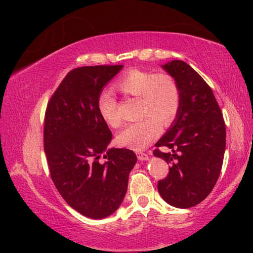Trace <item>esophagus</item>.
Wrapping results in <instances>:
<instances>
[{
    "mask_svg": "<svg viewBox=\"0 0 253 253\" xmlns=\"http://www.w3.org/2000/svg\"><path fill=\"white\" fill-rule=\"evenodd\" d=\"M137 158H138V160L142 161V162L148 161V155H147V154H145V153H137Z\"/></svg>",
    "mask_w": 253,
    "mask_h": 253,
    "instance_id": "esophagus-1",
    "label": "esophagus"
}]
</instances>
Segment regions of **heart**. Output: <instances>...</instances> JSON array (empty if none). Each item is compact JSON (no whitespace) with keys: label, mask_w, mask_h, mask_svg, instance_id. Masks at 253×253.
Returning a JSON list of instances; mask_svg holds the SVG:
<instances>
[{"label":"heart","mask_w":253,"mask_h":253,"mask_svg":"<svg viewBox=\"0 0 253 253\" xmlns=\"http://www.w3.org/2000/svg\"><path fill=\"white\" fill-rule=\"evenodd\" d=\"M115 87L126 96L138 99L142 121L126 126L117 136V143L135 151L146 148L160 134V122L169 125L179 108V89L175 80L168 75L132 69L119 79ZM97 108L107 125L117 127L121 124L117 115V102L109 91L98 96Z\"/></svg>","instance_id":"1"}]
</instances>
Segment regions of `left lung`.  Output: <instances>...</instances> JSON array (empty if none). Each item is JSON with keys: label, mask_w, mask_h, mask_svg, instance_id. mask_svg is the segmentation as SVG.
<instances>
[{"label": "left lung", "mask_w": 253, "mask_h": 253, "mask_svg": "<svg viewBox=\"0 0 253 253\" xmlns=\"http://www.w3.org/2000/svg\"><path fill=\"white\" fill-rule=\"evenodd\" d=\"M179 89V108L155 147L154 155L169 164L157 188L166 203L187 209L207 198L219 178L225 152V124L212 89L182 60L161 66Z\"/></svg>", "instance_id": "left-lung-1"}]
</instances>
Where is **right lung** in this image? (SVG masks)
<instances>
[{"instance_id": "obj_1", "label": "right lung", "mask_w": 253, "mask_h": 253, "mask_svg": "<svg viewBox=\"0 0 253 253\" xmlns=\"http://www.w3.org/2000/svg\"><path fill=\"white\" fill-rule=\"evenodd\" d=\"M123 68L74 69L45 111L44 152L51 177L66 202L90 219H104L121 207L137 162L130 149L109 148L113 135L97 108L98 96Z\"/></svg>"}]
</instances>
